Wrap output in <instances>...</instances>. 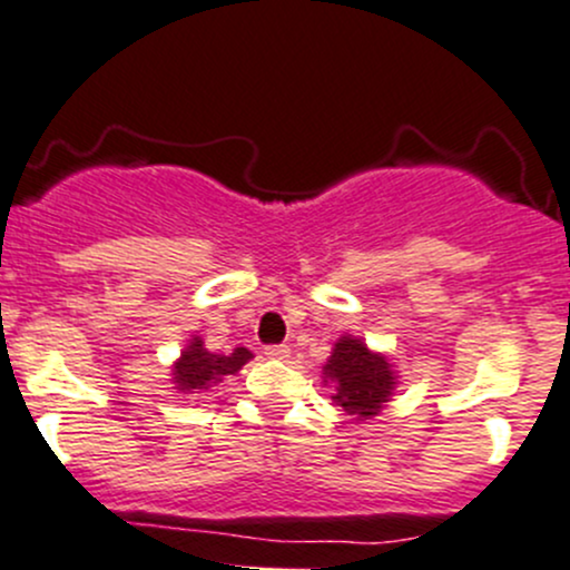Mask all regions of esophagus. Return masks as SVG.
Masks as SVG:
<instances>
[{
  "mask_svg": "<svg viewBox=\"0 0 570 570\" xmlns=\"http://www.w3.org/2000/svg\"><path fill=\"white\" fill-rule=\"evenodd\" d=\"M265 355L269 357V361H286V357H289V346H286V344H269V346H265Z\"/></svg>",
  "mask_w": 570,
  "mask_h": 570,
  "instance_id": "1",
  "label": "esophagus"
}]
</instances>
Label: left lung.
<instances>
[{
  "label": "left lung",
  "instance_id": "8db88e82",
  "mask_svg": "<svg viewBox=\"0 0 570 570\" xmlns=\"http://www.w3.org/2000/svg\"><path fill=\"white\" fill-rule=\"evenodd\" d=\"M322 374L325 382L335 385V404L344 406L346 415H355L357 421L380 415L399 382L387 357L371 352L355 335H341L335 341L331 361L322 365Z\"/></svg>",
  "mask_w": 570,
  "mask_h": 570
}]
</instances>
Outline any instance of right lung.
Masks as SVG:
<instances>
[{"mask_svg":"<svg viewBox=\"0 0 570 570\" xmlns=\"http://www.w3.org/2000/svg\"><path fill=\"white\" fill-rule=\"evenodd\" d=\"M250 357L254 355L245 346H237L232 355H213V352L205 350V341L196 335V338L188 341V346H185L175 368H171V374H175L171 380H175L179 393H202L213 387L215 382H220V376L237 374Z\"/></svg>","mask_w":570,"mask_h":570,"instance_id":"1","label":"right lung"}]
</instances>
